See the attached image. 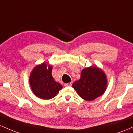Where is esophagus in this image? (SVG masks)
<instances>
[{"label": "esophagus", "mask_w": 133, "mask_h": 133, "mask_svg": "<svg viewBox=\"0 0 133 133\" xmlns=\"http://www.w3.org/2000/svg\"><path fill=\"white\" fill-rule=\"evenodd\" d=\"M71 85H72V82H70V83H65V87H71Z\"/></svg>", "instance_id": "obj_1"}]
</instances>
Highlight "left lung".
Masks as SVG:
<instances>
[{
    "label": "left lung",
    "mask_w": 133,
    "mask_h": 133,
    "mask_svg": "<svg viewBox=\"0 0 133 133\" xmlns=\"http://www.w3.org/2000/svg\"><path fill=\"white\" fill-rule=\"evenodd\" d=\"M107 83L105 73L98 67L92 66L82 71L80 78L73 83L72 87L80 97L91 101L104 94Z\"/></svg>",
    "instance_id": "obj_1"
}]
</instances>
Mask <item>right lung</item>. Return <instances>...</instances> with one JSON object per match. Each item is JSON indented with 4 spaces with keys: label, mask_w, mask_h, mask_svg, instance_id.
Returning a JSON list of instances; mask_svg holds the SVG:
<instances>
[{
    "label": "right lung",
    "mask_w": 133,
    "mask_h": 133,
    "mask_svg": "<svg viewBox=\"0 0 133 133\" xmlns=\"http://www.w3.org/2000/svg\"><path fill=\"white\" fill-rule=\"evenodd\" d=\"M52 66L46 63L37 65L31 71L29 83L34 94L44 100L53 98L63 87L56 82L51 75Z\"/></svg>",
    "instance_id": "add662e5"
}]
</instances>
